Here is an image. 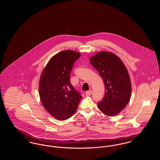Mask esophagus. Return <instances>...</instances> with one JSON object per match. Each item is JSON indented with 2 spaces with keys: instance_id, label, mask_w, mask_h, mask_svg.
<instances>
[{
  "instance_id": "obj_1",
  "label": "esophagus",
  "mask_w": 160,
  "mask_h": 160,
  "mask_svg": "<svg viewBox=\"0 0 160 160\" xmlns=\"http://www.w3.org/2000/svg\"><path fill=\"white\" fill-rule=\"evenodd\" d=\"M92 94V91L91 90H89V91H88L86 92V95H87V96H89V95H91Z\"/></svg>"
}]
</instances>
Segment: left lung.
I'll list each match as a JSON object with an SVG mask.
<instances>
[{
	"mask_svg": "<svg viewBox=\"0 0 160 160\" xmlns=\"http://www.w3.org/2000/svg\"><path fill=\"white\" fill-rule=\"evenodd\" d=\"M90 62L105 84V95L98 103V108L107 116L118 114L128 104L131 95L127 69L119 57L106 52L98 53Z\"/></svg>",
	"mask_w": 160,
	"mask_h": 160,
	"instance_id": "8db88e82",
	"label": "left lung"
}]
</instances>
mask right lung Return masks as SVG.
<instances>
[{"mask_svg":"<svg viewBox=\"0 0 160 160\" xmlns=\"http://www.w3.org/2000/svg\"><path fill=\"white\" fill-rule=\"evenodd\" d=\"M80 54L65 50L52 57L39 80V93L46 110L56 119L63 121L76 112L82 96L70 82V74Z\"/></svg>","mask_w":160,"mask_h":160,"instance_id":"1","label":"right lung"}]
</instances>
